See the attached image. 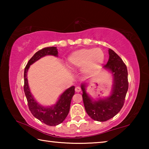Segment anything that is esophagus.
<instances>
[{"label":"esophagus","instance_id":"1","mask_svg":"<svg viewBox=\"0 0 149 149\" xmlns=\"http://www.w3.org/2000/svg\"><path fill=\"white\" fill-rule=\"evenodd\" d=\"M75 91L76 93H79L81 91V88L79 87H76L75 88Z\"/></svg>","mask_w":149,"mask_h":149}]
</instances>
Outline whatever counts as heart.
<instances>
[{
    "label": "heart",
    "instance_id": "b5f03b06",
    "mask_svg": "<svg viewBox=\"0 0 149 149\" xmlns=\"http://www.w3.org/2000/svg\"><path fill=\"white\" fill-rule=\"evenodd\" d=\"M104 54L100 49H81L72 52L67 59V64L70 68H81L86 74H91L96 72L101 65Z\"/></svg>",
    "mask_w": 149,
    "mask_h": 149
}]
</instances>
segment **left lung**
<instances>
[{"label": "left lung", "mask_w": 149, "mask_h": 149, "mask_svg": "<svg viewBox=\"0 0 149 149\" xmlns=\"http://www.w3.org/2000/svg\"><path fill=\"white\" fill-rule=\"evenodd\" d=\"M108 54L109 59L103 68L112 76V88L109 97L93 99L87 93V83L81 85L85 109L93 120L98 122L110 120L120 112L124 104L128 90L127 67L114 50L109 49Z\"/></svg>", "instance_id": "1"}]
</instances>
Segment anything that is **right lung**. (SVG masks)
I'll list each match as a JSON object with an SVG mask.
<instances>
[{
    "instance_id": "add662e5",
    "label": "right lung",
    "mask_w": 149,
    "mask_h": 149,
    "mask_svg": "<svg viewBox=\"0 0 149 149\" xmlns=\"http://www.w3.org/2000/svg\"><path fill=\"white\" fill-rule=\"evenodd\" d=\"M48 55L58 57V52L56 47L44 48L37 52L29 60L24 70V93L28 103V107L33 116L45 124L50 126H55L61 123L68 114L70 103L72 97L75 93V87L72 86L63 92L54 104L45 107L37 102L30 91L27 72L30 65L41 58Z\"/></svg>"
}]
</instances>
